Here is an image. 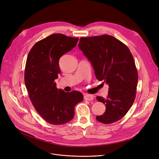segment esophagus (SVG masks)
I'll return each instance as SVG.
<instances>
[{
	"label": "esophagus",
	"instance_id": "obj_1",
	"mask_svg": "<svg viewBox=\"0 0 159 159\" xmlns=\"http://www.w3.org/2000/svg\"><path fill=\"white\" fill-rule=\"evenodd\" d=\"M84 98L86 101H92L93 99V96L90 94H85L84 96Z\"/></svg>",
	"mask_w": 159,
	"mask_h": 159
}]
</instances>
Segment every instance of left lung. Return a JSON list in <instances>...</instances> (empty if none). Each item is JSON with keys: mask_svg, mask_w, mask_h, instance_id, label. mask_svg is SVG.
<instances>
[{"mask_svg": "<svg viewBox=\"0 0 159 159\" xmlns=\"http://www.w3.org/2000/svg\"><path fill=\"white\" fill-rule=\"evenodd\" d=\"M79 47L91 62L97 79L109 85L106 98L97 97L106 106L102 115L96 119L111 124L121 119L135 99L138 72L126 45L113 36L102 35L81 37Z\"/></svg>", "mask_w": 159, "mask_h": 159, "instance_id": "obj_1", "label": "left lung"}]
</instances>
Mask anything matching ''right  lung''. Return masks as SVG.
Returning <instances> with one entry per match:
<instances>
[{"mask_svg": "<svg viewBox=\"0 0 159 159\" xmlns=\"http://www.w3.org/2000/svg\"><path fill=\"white\" fill-rule=\"evenodd\" d=\"M79 38L55 33L42 39L30 51L24 71V82L30 101L47 122L61 125L70 121L75 106L83 101L78 91L65 92L57 89L55 80L61 73L59 58L77 45Z\"/></svg>", "mask_w": 159, "mask_h": 159, "instance_id": "1", "label": "right lung"}]
</instances>
